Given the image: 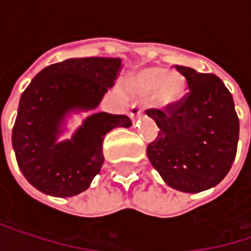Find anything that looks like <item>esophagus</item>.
I'll list each match as a JSON object with an SVG mask.
<instances>
[{"label": "esophagus", "mask_w": 251, "mask_h": 251, "mask_svg": "<svg viewBox=\"0 0 251 251\" xmlns=\"http://www.w3.org/2000/svg\"><path fill=\"white\" fill-rule=\"evenodd\" d=\"M144 115V107L142 106H138V104H133L132 107H130V112H129V116H130V119L135 122V121H138L141 116Z\"/></svg>", "instance_id": "esophagus-1"}]
</instances>
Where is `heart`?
Instances as JSON below:
<instances>
[{
  "label": "heart",
  "mask_w": 251,
  "mask_h": 251,
  "mask_svg": "<svg viewBox=\"0 0 251 251\" xmlns=\"http://www.w3.org/2000/svg\"><path fill=\"white\" fill-rule=\"evenodd\" d=\"M130 87L141 96L152 93V99L158 106L176 101L183 91V76L169 73L166 68L150 67L130 76Z\"/></svg>",
  "instance_id": "1"
}]
</instances>
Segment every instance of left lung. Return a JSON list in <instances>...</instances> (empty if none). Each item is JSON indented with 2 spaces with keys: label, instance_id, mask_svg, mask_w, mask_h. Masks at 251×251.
<instances>
[{
  "label": "left lung",
  "instance_id": "8db88e82",
  "mask_svg": "<svg viewBox=\"0 0 251 251\" xmlns=\"http://www.w3.org/2000/svg\"><path fill=\"white\" fill-rule=\"evenodd\" d=\"M189 91L163 110H145L158 126L147 155L163 180L176 190L198 193L217 186L229 172L240 122L234 100L214 74L175 65Z\"/></svg>",
  "mask_w": 251,
  "mask_h": 251
}]
</instances>
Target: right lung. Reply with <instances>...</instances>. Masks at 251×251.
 Returning <instances> with one entry per match:
<instances>
[{
    "label": "right lung",
    "instance_id": "add662e5",
    "mask_svg": "<svg viewBox=\"0 0 251 251\" xmlns=\"http://www.w3.org/2000/svg\"><path fill=\"white\" fill-rule=\"evenodd\" d=\"M121 70V58H71L46 67L27 85L11 141L22 173L37 190L58 198L75 196L99 175L104 135L118 126L129 127L127 116L94 113L73 139L56 142V138L65 115L96 109Z\"/></svg>",
    "mask_w": 251,
    "mask_h": 251
}]
</instances>
